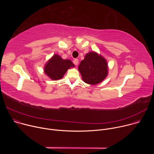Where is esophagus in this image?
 I'll return each mask as SVG.
<instances>
[{
	"label": "esophagus",
	"mask_w": 154,
	"mask_h": 154,
	"mask_svg": "<svg viewBox=\"0 0 154 154\" xmlns=\"http://www.w3.org/2000/svg\"><path fill=\"white\" fill-rule=\"evenodd\" d=\"M73 63H74V64L75 65H77L78 63H79V60H78V59H74V60H73Z\"/></svg>",
	"instance_id": "34e87169"
}]
</instances>
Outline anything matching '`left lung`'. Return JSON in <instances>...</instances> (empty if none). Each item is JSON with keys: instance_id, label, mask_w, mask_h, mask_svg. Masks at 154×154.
I'll return each mask as SVG.
<instances>
[{"instance_id": "obj_1", "label": "left lung", "mask_w": 154, "mask_h": 154, "mask_svg": "<svg viewBox=\"0 0 154 154\" xmlns=\"http://www.w3.org/2000/svg\"><path fill=\"white\" fill-rule=\"evenodd\" d=\"M83 82L96 85L103 80L108 74L106 61L101 55L91 52L87 54L79 66Z\"/></svg>"}]
</instances>
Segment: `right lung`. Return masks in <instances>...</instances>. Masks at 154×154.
<instances>
[{"mask_svg":"<svg viewBox=\"0 0 154 154\" xmlns=\"http://www.w3.org/2000/svg\"><path fill=\"white\" fill-rule=\"evenodd\" d=\"M74 64L69 60H63L59 55H54L48 61L45 68V73L52 80H57L63 78V75Z\"/></svg>","mask_w":154,"mask_h":154,"instance_id":"add662e5","label":"right lung"}]
</instances>
